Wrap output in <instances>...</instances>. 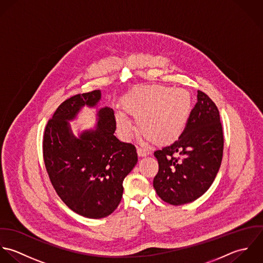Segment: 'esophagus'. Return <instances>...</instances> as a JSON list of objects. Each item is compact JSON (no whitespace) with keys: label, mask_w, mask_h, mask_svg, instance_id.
I'll use <instances>...</instances> for the list:
<instances>
[{"label":"esophagus","mask_w":263,"mask_h":263,"mask_svg":"<svg viewBox=\"0 0 263 263\" xmlns=\"http://www.w3.org/2000/svg\"><path fill=\"white\" fill-rule=\"evenodd\" d=\"M137 154L139 157H146V156H149L151 155V152L146 148H141V147H138L137 148Z\"/></svg>","instance_id":"34e87169"}]
</instances>
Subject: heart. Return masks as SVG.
<instances>
[{"label": "heart", "instance_id": "obj_1", "mask_svg": "<svg viewBox=\"0 0 263 263\" xmlns=\"http://www.w3.org/2000/svg\"><path fill=\"white\" fill-rule=\"evenodd\" d=\"M126 112L136 118L139 131L157 144L178 139L184 132L192 108V99L184 88L149 86L136 90L123 102ZM120 136L131 140L136 129L124 112L116 114Z\"/></svg>", "mask_w": 263, "mask_h": 263}]
</instances>
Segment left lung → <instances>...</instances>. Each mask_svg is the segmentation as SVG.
Listing matches in <instances>:
<instances>
[{"label": "left lung", "mask_w": 263, "mask_h": 263, "mask_svg": "<svg viewBox=\"0 0 263 263\" xmlns=\"http://www.w3.org/2000/svg\"><path fill=\"white\" fill-rule=\"evenodd\" d=\"M223 134L217 106L204 92L197 91V103L187 126L173 144L155 152L158 172L154 187L172 205L192 202L203 195L219 170Z\"/></svg>", "instance_id": "1"}]
</instances>
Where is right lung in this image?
<instances>
[{"mask_svg":"<svg viewBox=\"0 0 263 263\" xmlns=\"http://www.w3.org/2000/svg\"><path fill=\"white\" fill-rule=\"evenodd\" d=\"M101 90L76 95L59 105L49 120L43 141L44 160L57 194L74 212L102 218L116 210L123 196V181L137 163L136 148L115 135L112 108L98 111L96 129L72 133L69 121L87 105L97 106Z\"/></svg>","mask_w":263,"mask_h":263,"instance_id":"add662e5","label":"right lung"}]
</instances>
